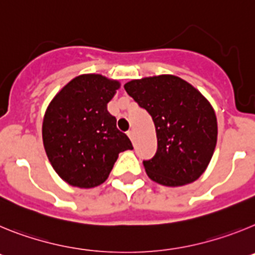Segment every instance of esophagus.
Wrapping results in <instances>:
<instances>
[{
	"mask_svg": "<svg viewBox=\"0 0 255 255\" xmlns=\"http://www.w3.org/2000/svg\"><path fill=\"white\" fill-rule=\"evenodd\" d=\"M128 135H129V138H130V140L132 141V143H134V140H135V132L132 131V130H130L129 132H128Z\"/></svg>",
	"mask_w": 255,
	"mask_h": 255,
	"instance_id": "1",
	"label": "esophagus"
}]
</instances>
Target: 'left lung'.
<instances>
[{
    "mask_svg": "<svg viewBox=\"0 0 255 255\" xmlns=\"http://www.w3.org/2000/svg\"><path fill=\"white\" fill-rule=\"evenodd\" d=\"M124 88L154 123L158 147L152 159L143 161L148 177L164 186L199 179L217 143V119L208 100L175 75L135 79Z\"/></svg>",
    "mask_w": 255,
    "mask_h": 255,
    "instance_id": "1",
    "label": "left lung"
}]
</instances>
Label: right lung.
I'll list each match as a JSON object with an SVG mask.
<instances>
[{"instance_id":"obj_1","label":"right lung","mask_w":255,"mask_h":255,"mask_svg":"<svg viewBox=\"0 0 255 255\" xmlns=\"http://www.w3.org/2000/svg\"><path fill=\"white\" fill-rule=\"evenodd\" d=\"M120 87V82L101 74H83L70 80L47 107L42 125L44 149L53 170L69 185H101L119 153L132 149L107 111Z\"/></svg>"}]
</instances>
